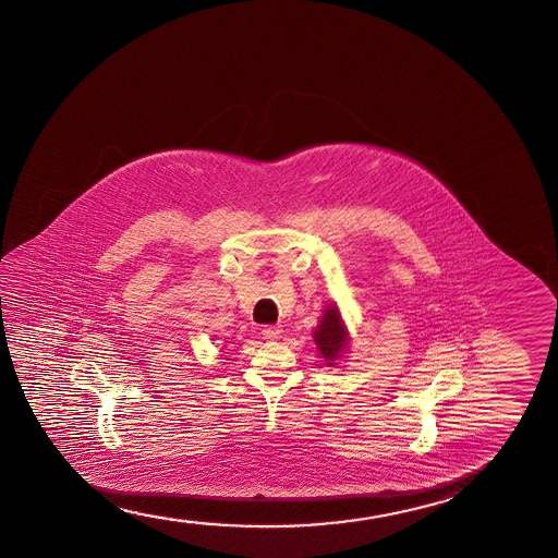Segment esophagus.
Wrapping results in <instances>:
<instances>
[{
  "label": "esophagus",
  "mask_w": 558,
  "mask_h": 558,
  "mask_svg": "<svg viewBox=\"0 0 558 558\" xmlns=\"http://www.w3.org/2000/svg\"><path fill=\"white\" fill-rule=\"evenodd\" d=\"M260 333H263V337H265V339H276V337L282 333V329H280V326H265Z\"/></svg>",
  "instance_id": "34e87169"
}]
</instances>
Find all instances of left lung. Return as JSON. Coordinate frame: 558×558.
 Listing matches in <instances>:
<instances>
[{"label":"left lung","instance_id":"8db88e82","mask_svg":"<svg viewBox=\"0 0 558 558\" xmlns=\"http://www.w3.org/2000/svg\"><path fill=\"white\" fill-rule=\"evenodd\" d=\"M314 341L318 344L322 356L329 360V364H331V360L339 356V352L343 351L347 333H344L343 320L337 313V306L326 308L320 326L314 331Z\"/></svg>","mask_w":558,"mask_h":558}]
</instances>
